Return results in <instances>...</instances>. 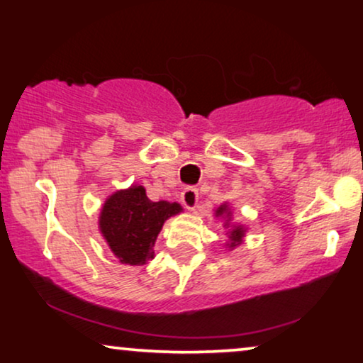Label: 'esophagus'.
Listing matches in <instances>:
<instances>
[{"mask_svg": "<svg viewBox=\"0 0 363 363\" xmlns=\"http://www.w3.org/2000/svg\"><path fill=\"white\" fill-rule=\"evenodd\" d=\"M181 200H182V205L186 206L187 210H194L195 206H197V203H199V192H197V189H192V187L186 189V191L181 194Z\"/></svg>", "mask_w": 363, "mask_h": 363, "instance_id": "1", "label": "esophagus"}]
</instances>
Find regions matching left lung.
Listing matches in <instances>:
<instances>
[{
	"mask_svg": "<svg viewBox=\"0 0 363 363\" xmlns=\"http://www.w3.org/2000/svg\"><path fill=\"white\" fill-rule=\"evenodd\" d=\"M215 216L216 218H223L224 220V228H231L228 231V235H229V240H228V247L229 249H234V247H238L240 242H242V238L245 235V228L240 226V224H233L231 226V216H233V211L231 208H229L228 203H223L218 206V208L215 210Z\"/></svg>",
	"mask_w": 363,
	"mask_h": 363,
	"instance_id": "left-lung-1",
	"label": "left lung"
}]
</instances>
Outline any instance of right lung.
I'll return each instance as SVG.
<instances>
[{
  "label": "right lung",
  "mask_w": 363,
  "mask_h": 363,
  "mask_svg": "<svg viewBox=\"0 0 363 363\" xmlns=\"http://www.w3.org/2000/svg\"><path fill=\"white\" fill-rule=\"evenodd\" d=\"M182 211L176 202H152L142 186H130L105 200L100 233L121 263L140 267L155 257L153 245L168 218Z\"/></svg>",
  "instance_id": "1"
}]
</instances>
